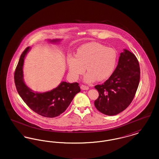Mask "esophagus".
Returning <instances> with one entry per match:
<instances>
[{
    "instance_id": "1",
    "label": "esophagus",
    "mask_w": 159,
    "mask_h": 159,
    "mask_svg": "<svg viewBox=\"0 0 159 159\" xmlns=\"http://www.w3.org/2000/svg\"><path fill=\"white\" fill-rule=\"evenodd\" d=\"M80 88H81V89H82V90H88V89H89V87H88V86H85V85H83V84L81 85Z\"/></svg>"
}]
</instances>
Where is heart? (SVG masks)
I'll use <instances>...</instances> for the list:
<instances>
[{
	"label": "heart",
	"mask_w": 159,
	"mask_h": 159,
	"mask_svg": "<svg viewBox=\"0 0 159 159\" xmlns=\"http://www.w3.org/2000/svg\"><path fill=\"white\" fill-rule=\"evenodd\" d=\"M117 60L118 53L114 48L93 42L79 47L76 56H68L67 64L70 74L75 80L84 74L86 67L88 72L84 81L91 83L108 78L115 70Z\"/></svg>",
	"instance_id": "heart-1"
}]
</instances>
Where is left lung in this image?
<instances>
[{"label": "left lung", "mask_w": 159, "mask_h": 159, "mask_svg": "<svg viewBox=\"0 0 159 159\" xmlns=\"http://www.w3.org/2000/svg\"><path fill=\"white\" fill-rule=\"evenodd\" d=\"M140 79V68L135 55L124 49L111 76L102 84L95 86L99 97L94 102L102 113L114 116L125 110L135 95Z\"/></svg>", "instance_id": "left-lung-1"}]
</instances>
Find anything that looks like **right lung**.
Returning a JSON list of instances; mask_svg holds the SVG:
<instances>
[{
  "instance_id": "add662e5",
  "label": "right lung",
  "mask_w": 159,
  "mask_h": 159,
  "mask_svg": "<svg viewBox=\"0 0 159 159\" xmlns=\"http://www.w3.org/2000/svg\"><path fill=\"white\" fill-rule=\"evenodd\" d=\"M60 39L50 40V42H58ZM30 48L27 47L21 55L14 73L15 86L20 96L29 108L38 114L52 118L64 113L75 96L80 91L79 83L62 82L51 91L43 93L35 92L28 88L24 82L23 67L24 58Z\"/></svg>"
}]
</instances>
